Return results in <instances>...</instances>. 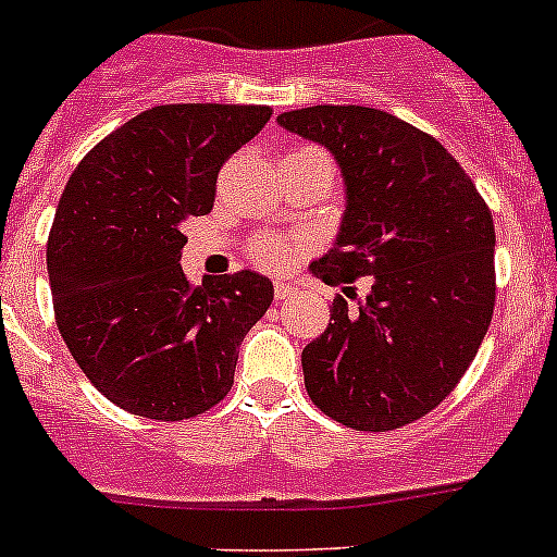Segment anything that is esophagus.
I'll use <instances>...</instances> for the list:
<instances>
[{
	"label": "esophagus",
	"mask_w": 557,
	"mask_h": 557,
	"mask_svg": "<svg viewBox=\"0 0 557 557\" xmlns=\"http://www.w3.org/2000/svg\"><path fill=\"white\" fill-rule=\"evenodd\" d=\"M294 294H296L294 285H288V283H277V285H274V299H277V301L290 299V296H294Z\"/></svg>",
	"instance_id": "esophagus-1"
}]
</instances>
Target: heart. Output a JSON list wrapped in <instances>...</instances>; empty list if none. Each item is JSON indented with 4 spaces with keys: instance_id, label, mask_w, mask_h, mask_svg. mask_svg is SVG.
I'll list each match as a JSON object with an SVG mask.
<instances>
[{
    "instance_id": "1",
    "label": "heart",
    "mask_w": 557,
    "mask_h": 557,
    "mask_svg": "<svg viewBox=\"0 0 557 557\" xmlns=\"http://www.w3.org/2000/svg\"><path fill=\"white\" fill-rule=\"evenodd\" d=\"M296 252H299V247L280 237H258L256 243H252V258L267 269L288 267L290 258H294Z\"/></svg>"
}]
</instances>
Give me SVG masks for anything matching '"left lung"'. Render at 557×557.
I'll return each mask as SVG.
<instances>
[{
  "instance_id": "obj_1",
  "label": "left lung",
  "mask_w": 557,
  "mask_h": 557,
  "mask_svg": "<svg viewBox=\"0 0 557 557\" xmlns=\"http://www.w3.org/2000/svg\"><path fill=\"white\" fill-rule=\"evenodd\" d=\"M277 123L323 145L345 180L339 234L312 274L372 285L356 310L336 296L301 350L307 393L356 431L412 423L458 385L491 325V210L434 137L383 110L318 104Z\"/></svg>"
}]
</instances>
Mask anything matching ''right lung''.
Wrapping results in <instances>:
<instances>
[{
    "label": "right lung",
    "instance_id": "obj_1",
    "mask_svg": "<svg viewBox=\"0 0 557 557\" xmlns=\"http://www.w3.org/2000/svg\"><path fill=\"white\" fill-rule=\"evenodd\" d=\"M269 117L263 104L153 107L107 134L61 194L48 237L55 325L126 412L185 420L232 391L272 280L243 269L190 285L183 223L212 210L221 166Z\"/></svg>",
    "mask_w": 557,
    "mask_h": 557
}]
</instances>
